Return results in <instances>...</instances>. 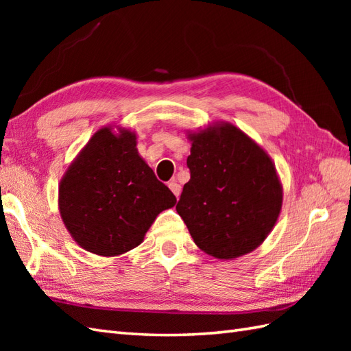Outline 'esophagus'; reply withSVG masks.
Here are the masks:
<instances>
[{
    "label": "esophagus",
    "instance_id": "34e87169",
    "mask_svg": "<svg viewBox=\"0 0 351 351\" xmlns=\"http://www.w3.org/2000/svg\"><path fill=\"white\" fill-rule=\"evenodd\" d=\"M169 189L171 190V193H173L176 197H180V195H181V185L180 184H178L176 181H171V182H169Z\"/></svg>",
    "mask_w": 351,
    "mask_h": 351
}]
</instances>
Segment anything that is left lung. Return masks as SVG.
I'll return each instance as SVG.
<instances>
[{
	"label": "left lung",
	"instance_id": "left-lung-1",
	"mask_svg": "<svg viewBox=\"0 0 351 351\" xmlns=\"http://www.w3.org/2000/svg\"><path fill=\"white\" fill-rule=\"evenodd\" d=\"M189 140L190 181L176 211L191 238L221 261L253 252L282 210L283 190L270 155L229 122L189 131Z\"/></svg>",
	"mask_w": 351,
	"mask_h": 351
}]
</instances>
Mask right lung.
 I'll return each mask as SVG.
<instances>
[{
    "mask_svg": "<svg viewBox=\"0 0 351 351\" xmlns=\"http://www.w3.org/2000/svg\"><path fill=\"white\" fill-rule=\"evenodd\" d=\"M176 197L156 180L137 151L136 132L102 126L58 185V210L71 237L84 250L119 256L143 243L161 211Z\"/></svg>",
    "mask_w": 351,
    "mask_h": 351,
    "instance_id": "right-lung-1",
    "label": "right lung"
}]
</instances>
